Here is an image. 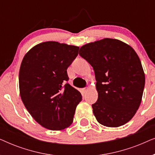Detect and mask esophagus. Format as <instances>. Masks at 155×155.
Segmentation results:
<instances>
[{"mask_svg": "<svg viewBox=\"0 0 155 155\" xmlns=\"http://www.w3.org/2000/svg\"><path fill=\"white\" fill-rule=\"evenodd\" d=\"M87 88H84V89H82V92H83L84 93H86L87 92Z\"/></svg>", "mask_w": 155, "mask_h": 155, "instance_id": "obj_1", "label": "esophagus"}]
</instances>
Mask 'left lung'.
<instances>
[{
  "label": "left lung",
  "mask_w": 155,
  "mask_h": 155,
  "mask_svg": "<svg viewBox=\"0 0 155 155\" xmlns=\"http://www.w3.org/2000/svg\"><path fill=\"white\" fill-rule=\"evenodd\" d=\"M79 54L92 65L98 99L93 114L103 126L116 128L128 123L140 105L145 73L135 50L118 39L86 44Z\"/></svg>",
  "instance_id": "left-lung-1"
}]
</instances>
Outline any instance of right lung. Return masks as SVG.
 <instances>
[{
  "label": "right lung",
  "instance_id": "obj_1",
  "mask_svg": "<svg viewBox=\"0 0 155 155\" xmlns=\"http://www.w3.org/2000/svg\"><path fill=\"white\" fill-rule=\"evenodd\" d=\"M79 46L42 42L25 55L19 73L21 99L32 118L44 128L61 130L73 121L80 92L71 84L67 69Z\"/></svg>",
  "mask_w": 155,
  "mask_h": 155
}]
</instances>
